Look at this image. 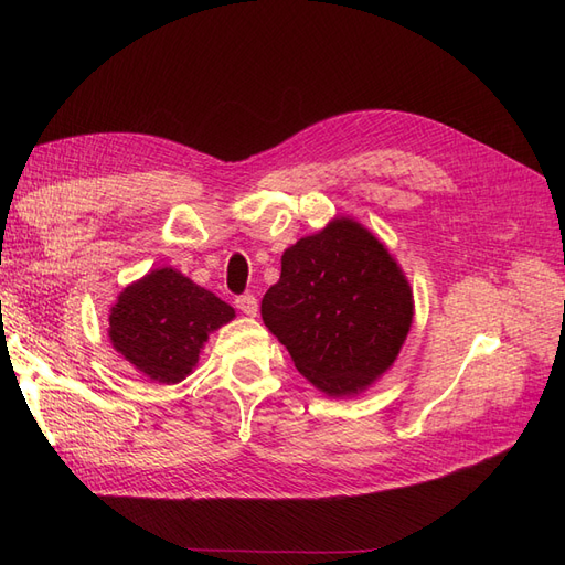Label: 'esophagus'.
Masks as SVG:
<instances>
[{"instance_id":"34e87169","label":"esophagus","mask_w":565,"mask_h":565,"mask_svg":"<svg viewBox=\"0 0 565 565\" xmlns=\"http://www.w3.org/2000/svg\"><path fill=\"white\" fill-rule=\"evenodd\" d=\"M235 306H237V311H243L245 316H256V311H259V301H256L254 295L237 297Z\"/></svg>"}]
</instances>
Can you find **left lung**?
I'll return each instance as SVG.
<instances>
[{
  "mask_svg": "<svg viewBox=\"0 0 565 565\" xmlns=\"http://www.w3.org/2000/svg\"><path fill=\"white\" fill-rule=\"evenodd\" d=\"M413 316L401 264L351 216L287 247L280 280L262 299L266 328L330 398H353L384 377Z\"/></svg>",
  "mask_w": 565,
  "mask_h": 565,
  "instance_id": "8db88e82",
  "label": "left lung"
}]
</instances>
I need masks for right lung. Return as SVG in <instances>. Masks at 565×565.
Masks as SVG:
<instances>
[{
  "label": "right lung",
  "mask_w": 565,
  "mask_h": 565,
  "mask_svg": "<svg viewBox=\"0 0 565 565\" xmlns=\"http://www.w3.org/2000/svg\"><path fill=\"white\" fill-rule=\"evenodd\" d=\"M233 318V306L164 266L117 295L108 337L113 349L150 382L177 384L195 370L210 334Z\"/></svg>",
  "instance_id": "add662e5"
}]
</instances>
